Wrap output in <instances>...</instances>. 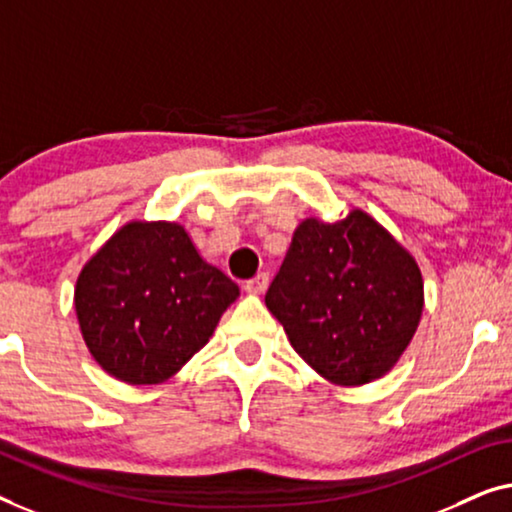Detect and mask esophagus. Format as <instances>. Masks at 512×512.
Segmentation results:
<instances>
[{"label": "esophagus", "mask_w": 512, "mask_h": 512, "mask_svg": "<svg viewBox=\"0 0 512 512\" xmlns=\"http://www.w3.org/2000/svg\"><path fill=\"white\" fill-rule=\"evenodd\" d=\"M246 292H250V294H262L266 287H269V273H257L255 278H250V280H246Z\"/></svg>", "instance_id": "esophagus-1"}]
</instances>
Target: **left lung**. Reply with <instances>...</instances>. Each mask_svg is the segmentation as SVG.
I'll use <instances>...</instances> for the list:
<instances>
[{"label":"left lung","instance_id":"obj_1","mask_svg":"<svg viewBox=\"0 0 512 512\" xmlns=\"http://www.w3.org/2000/svg\"><path fill=\"white\" fill-rule=\"evenodd\" d=\"M292 348L334 385H364L399 362L422 318L415 257L369 213L306 218L266 292Z\"/></svg>","mask_w":512,"mask_h":512}]
</instances>
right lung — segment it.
Listing matches in <instances>:
<instances>
[{
	"label": "right lung",
	"instance_id": "obj_1",
	"mask_svg": "<svg viewBox=\"0 0 512 512\" xmlns=\"http://www.w3.org/2000/svg\"><path fill=\"white\" fill-rule=\"evenodd\" d=\"M236 297L239 285L199 255L183 225L134 220L83 266L74 306L109 376L157 385L204 348Z\"/></svg>",
	"mask_w": 512,
	"mask_h": 512
}]
</instances>
